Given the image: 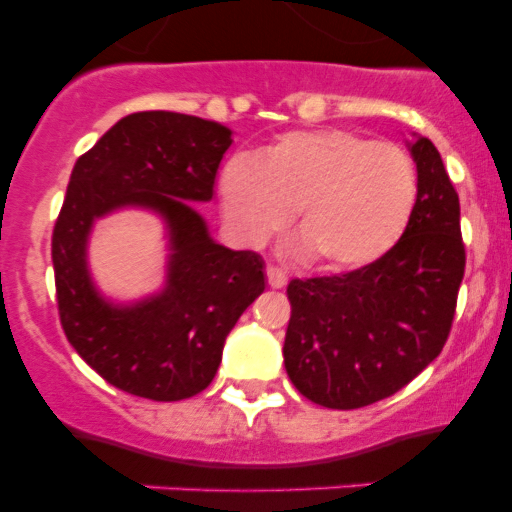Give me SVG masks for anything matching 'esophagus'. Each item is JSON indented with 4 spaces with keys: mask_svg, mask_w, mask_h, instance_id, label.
I'll return each mask as SVG.
<instances>
[{
    "mask_svg": "<svg viewBox=\"0 0 512 512\" xmlns=\"http://www.w3.org/2000/svg\"><path fill=\"white\" fill-rule=\"evenodd\" d=\"M267 283H270V288H285L288 285V275L280 267L267 265Z\"/></svg>",
    "mask_w": 512,
    "mask_h": 512,
    "instance_id": "34e87169",
    "label": "esophagus"
}]
</instances>
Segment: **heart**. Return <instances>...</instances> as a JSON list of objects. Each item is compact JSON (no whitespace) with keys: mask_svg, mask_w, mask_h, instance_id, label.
Returning <instances> with one entry per match:
<instances>
[{"mask_svg":"<svg viewBox=\"0 0 512 512\" xmlns=\"http://www.w3.org/2000/svg\"><path fill=\"white\" fill-rule=\"evenodd\" d=\"M232 232L260 245L290 222L321 270L346 272L384 257L412 222L419 176L412 156L341 128L295 131L234 159L219 181Z\"/></svg>","mask_w":512,"mask_h":512,"instance_id":"b5f03b06","label":"heart"}]
</instances>
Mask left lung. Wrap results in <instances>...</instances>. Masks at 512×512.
<instances>
[{"instance_id": "left-lung-1", "label": "left lung", "mask_w": 512, "mask_h": 512, "mask_svg": "<svg viewBox=\"0 0 512 512\" xmlns=\"http://www.w3.org/2000/svg\"><path fill=\"white\" fill-rule=\"evenodd\" d=\"M407 146L419 199L401 240L366 267L288 285L285 371L321 407L361 409L396 394L450 336L465 275L460 197L429 138Z\"/></svg>"}]
</instances>
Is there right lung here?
Masks as SVG:
<instances>
[{
  "label": "right lung",
  "instance_id": "obj_1",
  "mask_svg": "<svg viewBox=\"0 0 512 512\" xmlns=\"http://www.w3.org/2000/svg\"><path fill=\"white\" fill-rule=\"evenodd\" d=\"M229 146L222 123L143 111L121 118L75 161L52 232L57 310L70 346L116 389L154 401L204 391L229 331L265 290L260 255L214 242L189 204L214 197ZM118 208L154 211L170 237L165 288L133 304L105 299L87 267L94 219Z\"/></svg>",
  "mask_w": 512,
  "mask_h": 512
}]
</instances>
